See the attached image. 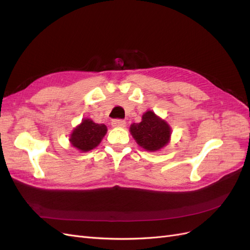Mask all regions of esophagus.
<instances>
[{
	"instance_id": "34e87169",
	"label": "esophagus",
	"mask_w": 250,
	"mask_h": 250,
	"mask_svg": "<svg viewBox=\"0 0 250 250\" xmlns=\"http://www.w3.org/2000/svg\"><path fill=\"white\" fill-rule=\"evenodd\" d=\"M112 127H117V128H124L126 126V122L123 120H113L111 122Z\"/></svg>"
}]
</instances>
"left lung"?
I'll return each mask as SVG.
<instances>
[{
	"instance_id": "1",
	"label": "left lung",
	"mask_w": 250,
	"mask_h": 250,
	"mask_svg": "<svg viewBox=\"0 0 250 250\" xmlns=\"http://www.w3.org/2000/svg\"><path fill=\"white\" fill-rule=\"evenodd\" d=\"M129 131L138 145L150 152L167 146L172 134L170 125L152 110L144 112L141 122L131 124Z\"/></svg>"
}]
</instances>
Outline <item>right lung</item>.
Here are the masks:
<instances>
[{
	"mask_svg": "<svg viewBox=\"0 0 250 250\" xmlns=\"http://www.w3.org/2000/svg\"><path fill=\"white\" fill-rule=\"evenodd\" d=\"M106 132V125L95 123L92 119L86 118L72 130L69 141L80 152H87L99 145Z\"/></svg>",
	"mask_w": 250,
	"mask_h": 250,
	"instance_id": "add662e5",
	"label": "right lung"
}]
</instances>
